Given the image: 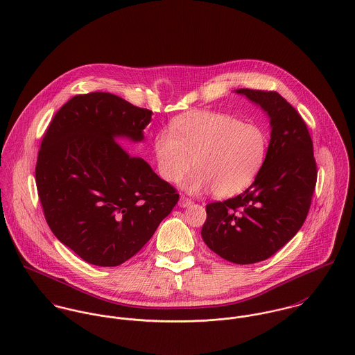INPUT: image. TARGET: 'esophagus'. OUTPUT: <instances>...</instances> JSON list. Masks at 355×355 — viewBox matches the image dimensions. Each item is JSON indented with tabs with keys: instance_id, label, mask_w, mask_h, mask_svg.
<instances>
[{
	"instance_id": "esophagus-1",
	"label": "esophagus",
	"mask_w": 355,
	"mask_h": 355,
	"mask_svg": "<svg viewBox=\"0 0 355 355\" xmlns=\"http://www.w3.org/2000/svg\"><path fill=\"white\" fill-rule=\"evenodd\" d=\"M191 205H193V201L189 200V198H186V197H182V198L179 200V206H180V207H189V206H191Z\"/></svg>"
}]
</instances>
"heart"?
<instances>
[{
	"instance_id": "obj_1",
	"label": "heart",
	"mask_w": 355,
	"mask_h": 355,
	"mask_svg": "<svg viewBox=\"0 0 355 355\" xmlns=\"http://www.w3.org/2000/svg\"><path fill=\"white\" fill-rule=\"evenodd\" d=\"M268 153L265 131L250 123L217 112H196L175 120L169 132L154 139L159 176L178 182L189 194L211 190L230 198L248 189L261 172Z\"/></svg>"
}]
</instances>
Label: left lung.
Masks as SVG:
<instances>
[{"mask_svg": "<svg viewBox=\"0 0 355 355\" xmlns=\"http://www.w3.org/2000/svg\"><path fill=\"white\" fill-rule=\"evenodd\" d=\"M261 106L270 124L266 158L253 184L223 202L206 205L203 242L234 263H254L279 252L304 225L317 182L313 142L301 114L276 92L238 89Z\"/></svg>", "mask_w": 355, "mask_h": 355, "instance_id": "1", "label": "left lung"}]
</instances>
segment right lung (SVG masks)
Instances as JSON below:
<instances>
[{"instance_id":"right-lung-1","label":"right lung","mask_w":355,"mask_h":355,"mask_svg":"<svg viewBox=\"0 0 355 355\" xmlns=\"http://www.w3.org/2000/svg\"><path fill=\"white\" fill-rule=\"evenodd\" d=\"M152 110L110 93L75 96L54 114L35 180L55 238L89 263L138 253L179 201L176 190L119 141L145 139Z\"/></svg>"}]
</instances>
